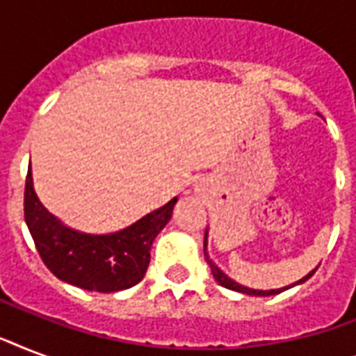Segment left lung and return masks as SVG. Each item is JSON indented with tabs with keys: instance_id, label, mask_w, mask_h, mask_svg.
Wrapping results in <instances>:
<instances>
[{
	"instance_id": "left-lung-1",
	"label": "left lung",
	"mask_w": 356,
	"mask_h": 356,
	"mask_svg": "<svg viewBox=\"0 0 356 356\" xmlns=\"http://www.w3.org/2000/svg\"><path fill=\"white\" fill-rule=\"evenodd\" d=\"M209 229L205 231V242H203V249H205V260L209 262V266H211V271H212V275H214V279H216L222 286L229 288V290H234V292H240V293H248V296H260V298H266V296H275V293H281L284 292V290H288V288H292V286H298V284H301V282H305L307 279H310V277L314 275V271L318 270V266H316L314 270L309 271L307 275L303 277V279H299L298 282H293V284H288V286L284 288H277V290H254V288H248V286H243V284H238L236 281H233L231 277L225 275L220 268H218L214 262H212V259L209 257V253H207V245H209Z\"/></svg>"
}]
</instances>
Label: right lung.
I'll list each match as a JSON object with an SVG mask.
<instances>
[{"label": "right lung", "mask_w": 356, "mask_h": 356, "mask_svg": "<svg viewBox=\"0 0 356 356\" xmlns=\"http://www.w3.org/2000/svg\"><path fill=\"white\" fill-rule=\"evenodd\" d=\"M175 203L177 197L114 233H83L68 227L42 205L31 166L25 179V223L44 264L57 279L88 292H120L144 279L151 245L172 220Z\"/></svg>", "instance_id": "1"}]
</instances>
